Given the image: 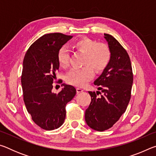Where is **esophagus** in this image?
I'll use <instances>...</instances> for the list:
<instances>
[{
  "label": "esophagus",
  "instance_id": "esophagus-1",
  "mask_svg": "<svg viewBox=\"0 0 156 156\" xmlns=\"http://www.w3.org/2000/svg\"><path fill=\"white\" fill-rule=\"evenodd\" d=\"M76 91H77L78 94H80V93H81V92H83L84 90H83V89H82L80 87H77V89H76Z\"/></svg>",
  "mask_w": 156,
  "mask_h": 156
}]
</instances>
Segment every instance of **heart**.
<instances>
[{
    "label": "heart",
    "instance_id": "obj_1",
    "mask_svg": "<svg viewBox=\"0 0 156 156\" xmlns=\"http://www.w3.org/2000/svg\"><path fill=\"white\" fill-rule=\"evenodd\" d=\"M74 47L84 54L81 68H73L65 76L68 84L77 87H83L93 78L94 71L101 72L107 68L111 60V51L106 44L84 38L76 41ZM57 59L60 66L67 68L69 65V52L63 46L59 49Z\"/></svg>",
    "mask_w": 156,
    "mask_h": 156
}]
</instances>
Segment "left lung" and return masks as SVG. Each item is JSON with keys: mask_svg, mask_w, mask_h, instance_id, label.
Masks as SVG:
<instances>
[{"mask_svg": "<svg viewBox=\"0 0 156 156\" xmlns=\"http://www.w3.org/2000/svg\"><path fill=\"white\" fill-rule=\"evenodd\" d=\"M111 51L109 64L94 81L100 91H89L91 101L85 111L87 125L96 131L112 127L127 108L131 96L133 80L130 58L126 49L116 39L105 34ZM100 93L101 96H97Z\"/></svg>", "mask_w": 156, "mask_h": 156, "instance_id": "left-lung-1", "label": "left lung"}]
</instances>
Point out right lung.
Segmentation results:
<instances>
[{"mask_svg": "<svg viewBox=\"0 0 156 156\" xmlns=\"http://www.w3.org/2000/svg\"><path fill=\"white\" fill-rule=\"evenodd\" d=\"M72 37L61 33L44 34L31 44L23 60V100L34 122L44 130H54L64 123L66 105L76 94L72 85H65L57 94L51 91L59 72L58 52ZM62 83L60 79L56 83Z\"/></svg>", "mask_w": 156, "mask_h": 156, "instance_id": "obj_1", "label": "right lung"}]
</instances>
